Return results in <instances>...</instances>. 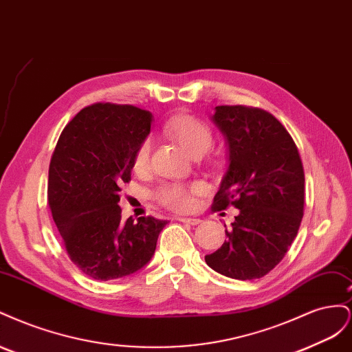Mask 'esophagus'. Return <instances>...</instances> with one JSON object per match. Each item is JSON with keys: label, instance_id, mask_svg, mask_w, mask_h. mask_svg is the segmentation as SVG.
I'll return each instance as SVG.
<instances>
[{"label": "esophagus", "instance_id": "esophagus-1", "mask_svg": "<svg viewBox=\"0 0 352 352\" xmlns=\"http://www.w3.org/2000/svg\"><path fill=\"white\" fill-rule=\"evenodd\" d=\"M177 220L182 221V223H186V225H192V226L199 225V223H201L199 219H194V217H177Z\"/></svg>", "mask_w": 352, "mask_h": 352}]
</instances>
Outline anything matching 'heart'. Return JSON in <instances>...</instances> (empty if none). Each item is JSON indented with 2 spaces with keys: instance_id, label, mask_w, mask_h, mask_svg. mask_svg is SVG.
Masks as SVG:
<instances>
[{
  "instance_id": "obj_1",
  "label": "heart",
  "mask_w": 352,
  "mask_h": 352,
  "mask_svg": "<svg viewBox=\"0 0 352 352\" xmlns=\"http://www.w3.org/2000/svg\"><path fill=\"white\" fill-rule=\"evenodd\" d=\"M166 131L172 135L175 140L185 148V151L190 155L204 151L207 153L212 144V136L208 127L194 119L190 116H177L175 119L170 120L166 126ZM150 153H151V141L145 140L142 144L138 146V150L133 157V167L135 168H144L150 162ZM199 186H184V185H164L157 192L158 201L164 204L166 207L177 210V211H186L194 204L192 194L199 192Z\"/></svg>"
}]
</instances>
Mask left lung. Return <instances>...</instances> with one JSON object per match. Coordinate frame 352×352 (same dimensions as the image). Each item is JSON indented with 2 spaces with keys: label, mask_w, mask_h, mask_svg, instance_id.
Returning a JSON list of instances; mask_svg holds the SVG:
<instances>
[{
  "label": "left lung",
  "mask_w": 352,
  "mask_h": 352,
  "mask_svg": "<svg viewBox=\"0 0 352 352\" xmlns=\"http://www.w3.org/2000/svg\"><path fill=\"white\" fill-rule=\"evenodd\" d=\"M211 120L228 145V168L212 208L232 204L239 214L206 263L232 279H258L279 264L300 229L305 184L301 158L291 135L267 111L219 105Z\"/></svg>",
  "instance_id": "1"
}]
</instances>
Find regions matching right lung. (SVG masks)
<instances>
[{
  "label": "right lung",
  "mask_w": 352,
  "mask_h": 352,
  "mask_svg": "<svg viewBox=\"0 0 352 352\" xmlns=\"http://www.w3.org/2000/svg\"><path fill=\"white\" fill-rule=\"evenodd\" d=\"M153 114L133 105L95 104L61 132L48 172L52 219L76 267L95 280H114L144 269L166 220H122L123 184L131 180L138 146Z\"/></svg>",
  "instance_id": "right-lung-1"
}]
</instances>
